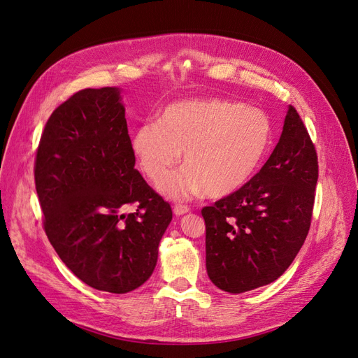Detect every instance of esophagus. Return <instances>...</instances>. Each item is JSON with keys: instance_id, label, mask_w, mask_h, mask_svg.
I'll return each instance as SVG.
<instances>
[{"instance_id": "1", "label": "esophagus", "mask_w": 358, "mask_h": 358, "mask_svg": "<svg viewBox=\"0 0 358 358\" xmlns=\"http://www.w3.org/2000/svg\"><path fill=\"white\" fill-rule=\"evenodd\" d=\"M173 212H175L176 216H182V215L189 212V208H187V206H183V204H176L175 208H173Z\"/></svg>"}]
</instances>
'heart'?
Wrapping results in <instances>:
<instances>
[{"label": "heart", "mask_w": 358, "mask_h": 358, "mask_svg": "<svg viewBox=\"0 0 358 358\" xmlns=\"http://www.w3.org/2000/svg\"><path fill=\"white\" fill-rule=\"evenodd\" d=\"M272 121L266 112L239 103L204 99L167 106L138 125L131 149L140 169L161 185L182 158L187 167L161 191L175 200L208 194L222 199L245 187L262 166L272 143Z\"/></svg>", "instance_id": "heart-1"}]
</instances>
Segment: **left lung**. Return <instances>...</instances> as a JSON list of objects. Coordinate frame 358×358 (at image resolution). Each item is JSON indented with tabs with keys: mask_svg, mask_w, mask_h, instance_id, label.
Returning a JSON list of instances; mask_svg holds the SVG:
<instances>
[{
	"mask_svg": "<svg viewBox=\"0 0 358 358\" xmlns=\"http://www.w3.org/2000/svg\"><path fill=\"white\" fill-rule=\"evenodd\" d=\"M318 158L297 110L266 164L239 191L204 208L206 268L231 294L273 282L292 263L310 227Z\"/></svg>",
	"mask_w": 358,
	"mask_h": 358,
	"instance_id": "1",
	"label": "left lung"
}]
</instances>
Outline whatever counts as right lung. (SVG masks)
<instances>
[{"mask_svg": "<svg viewBox=\"0 0 358 358\" xmlns=\"http://www.w3.org/2000/svg\"><path fill=\"white\" fill-rule=\"evenodd\" d=\"M121 90H82L49 117L36 158L45 231L71 272L95 289L143 285L173 213L134 169ZM136 202L138 210H122Z\"/></svg>", "mask_w": 358, "mask_h": 358, "instance_id": "1", "label": "right lung"}]
</instances>
